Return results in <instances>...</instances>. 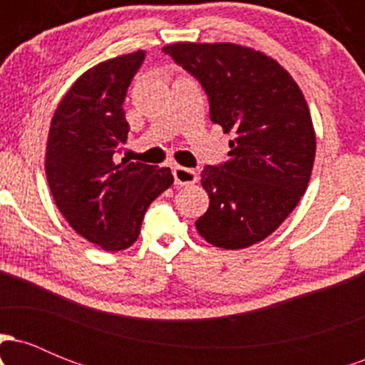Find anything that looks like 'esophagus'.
I'll return each instance as SVG.
<instances>
[{"label":"esophagus","instance_id":"1","mask_svg":"<svg viewBox=\"0 0 365 365\" xmlns=\"http://www.w3.org/2000/svg\"><path fill=\"white\" fill-rule=\"evenodd\" d=\"M173 177L177 185H192L197 182V173L190 168H183V166H173Z\"/></svg>","mask_w":365,"mask_h":365}]
</instances>
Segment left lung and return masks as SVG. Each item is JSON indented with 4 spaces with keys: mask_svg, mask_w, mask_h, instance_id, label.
<instances>
[{
    "mask_svg": "<svg viewBox=\"0 0 365 365\" xmlns=\"http://www.w3.org/2000/svg\"><path fill=\"white\" fill-rule=\"evenodd\" d=\"M163 51L202 83L211 120L235 135L230 161L202 171L209 207L197 232L226 250L262 242L311 180L316 132L302 91L278 61L240 44L175 43Z\"/></svg>",
    "mask_w": 365,
    "mask_h": 365,
    "instance_id": "obj_1",
    "label": "left lung"
}]
</instances>
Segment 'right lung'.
<instances>
[{
    "mask_svg": "<svg viewBox=\"0 0 365 365\" xmlns=\"http://www.w3.org/2000/svg\"><path fill=\"white\" fill-rule=\"evenodd\" d=\"M145 53L111 58L82 73L58 104L46 145V177L68 225L110 252L139 238L149 204L173 183L170 168L115 161L127 142L123 101Z\"/></svg>",
    "mask_w": 365,
    "mask_h": 365,
    "instance_id": "1",
    "label": "right lung"
}]
</instances>
